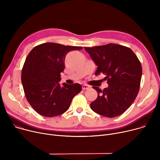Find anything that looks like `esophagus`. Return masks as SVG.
I'll return each instance as SVG.
<instances>
[{"instance_id":"34e87169","label":"esophagus","mask_w":160,"mask_h":160,"mask_svg":"<svg viewBox=\"0 0 160 160\" xmlns=\"http://www.w3.org/2000/svg\"><path fill=\"white\" fill-rule=\"evenodd\" d=\"M89 88H90V87L89 85H88V84H84L82 85V90H88Z\"/></svg>"}]
</instances>
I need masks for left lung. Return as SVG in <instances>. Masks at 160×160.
<instances>
[{
	"label": "left lung",
	"instance_id": "left-lung-1",
	"mask_svg": "<svg viewBox=\"0 0 160 160\" xmlns=\"http://www.w3.org/2000/svg\"><path fill=\"white\" fill-rule=\"evenodd\" d=\"M97 69L95 75L106 76L108 87L103 90L93 87L98 96L90 104L93 111L113 118L122 115L138 95L142 74L141 63L131 48L115 44L84 47Z\"/></svg>",
	"mask_w": 160,
	"mask_h": 160
}]
</instances>
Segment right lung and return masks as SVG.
Masks as SVG:
<instances>
[{
	"mask_svg": "<svg viewBox=\"0 0 160 160\" xmlns=\"http://www.w3.org/2000/svg\"><path fill=\"white\" fill-rule=\"evenodd\" d=\"M82 48L45 43L34 47L28 54L22 70V84L28 101L40 115L52 117L63 114L81 91L80 84L61 86L59 82L67 54Z\"/></svg>",
	"mask_w": 160,
	"mask_h": 160,
	"instance_id": "add662e5",
	"label": "right lung"
}]
</instances>
